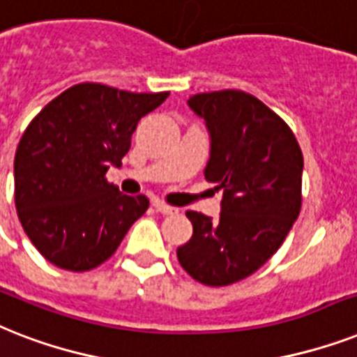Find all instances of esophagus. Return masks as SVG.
I'll return each mask as SVG.
<instances>
[{"label":"esophagus","mask_w":357,"mask_h":357,"mask_svg":"<svg viewBox=\"0 0 357 357\" xmlns=\"http://www.w3.org/2000/svg\"><path fill=\"white\" fill-rule=\"evenodd\" d=\"M153 206H155L156 212L164 213V215H171V213L176 212V208L169 206V204H165V202L162 201H153Z\"/></svg>","instance_id":"34e87169"}]
</instances>
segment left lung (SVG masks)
I'll return each instance as SVG.
<instances>
[{
    "mask_svg": "<svg viewBox=\"0 0 357 357\" xmlns=\"http://www.w3.org/2000/svg\"><path fill=\"white\" fill-rule=\"evenodd\" d=\"M188 107L204 119V178L223 190V199L218 219L186 212L193 236L176 256L197 282L230 286L256 273L284 243L301 212L304 158L286 121L250 93H197Z\"/></svg>",
    "mask_w": 357,
    "mask_h": 357,
    "instance_id": "left-lung-1",
    "label": "left lung"
}]
</instances>
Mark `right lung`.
Returning <instances> with one entry per match:
<instances>
[{"instance_id": "add662e5", "label": "right lung", "mask_w": 357, "mask_h": 357, "mask_svg": "<svg viewBox=\"0 0 357 357\" xmlns=\"http://www.w3.org/2000/svg\"><path fill=\"white\" fill-rule=\"evenodd\" d=\"M169 92L132 93L82 82L47 102L25 129L14 156V202L20 223L47 261L90 271L107 261L149 208L108 184L144 116Z\"/></svg>"}]
</instances>
